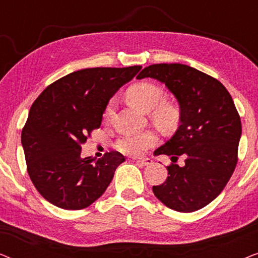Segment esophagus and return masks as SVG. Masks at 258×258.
Instances as JSON below:
<instances>
[{"label": "esophagus", "mask_w": 258, "mask_h": 258, "mask_svg": "<svg viewBox=\"0 0 258 258\" xmlns=\"http://www.w3.org/2000/svg\"><path fill=\"white\" fill-rule=\"evenodd\" d=\"M136 163L142 164V165H150L153 163V161L150 158H140V160H136Z\"/></svg>", "instance_id": "esophagus-1"}]
</instances>
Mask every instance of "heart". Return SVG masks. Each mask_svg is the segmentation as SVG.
Returning a JSON list of instances; mask_svg holds the SVG:
<instances>
[{
  "mask_svg": "<svg viewBox=\"0 0 258 258\" xmlns=\"http://www.w3.org/2000/svg\"><path fill=\"white\" fill-rule=\"evenodd\" d=\"M126 97L135 107L149 112L155 123L163 128H171L178 121V111L174 105L164 102V91L150 82L137 83L126 91ZM115 109V101L110 100L104 109V117L109 118ZM158 142V135L153 130L137 134H123L115 141V149L129 156H140Z\"/></svg>",
  "mask_w": 258,
  "mask_h": 258,
  "instance_id": "heart-1",
  "label": "heart"
}]
</instances>
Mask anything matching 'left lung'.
<instances>
[{"mask_svg":"<svg viewBox=\"0 0 258 258\" xmlns=\"http://www.w3.org/2000/svg\"><path fill=\"white\" fill-rule=\"evenodd\" d=\"M151 77L164 83L177 98L181 125L156 155H168L164 183L154 185L155 196L179 213L202 209L220 195L238 161L241 118L231 95L213 76L179 63L144 68L137 79ZM182 156L185 165L175 162Z\"/></svg>","mask_w":258,"mask_h":258,"instance_id":"left-lung-1","label":"left lung"}]
</instances>
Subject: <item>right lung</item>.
Segmentation results:
<instances>
[{"label":"right lung","mask_w":258,"mask_h":258,"mask_svg":"<svg viewBox=\"0 0 258 258\" xmlns=\"http://www.w3.org/2000/svg\"><path fill=\"white\" fill-rule=\"evenodd\" d=\"M141 68L77 70L55 81L35 100L21 141L29 177L48 202L81 210L103 195L125 158L109 151L95 162L81 157V149L101 126L110 97Z\"/></svg>","instance_id":"right-lung-1"}]
</instances>
